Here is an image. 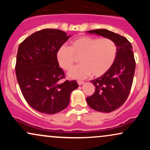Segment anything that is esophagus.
I'll use <instances>...</instances> for the list:
<instances>
[{"instance_id": "1", "label": "esophagus", "mask_w": 150, "mask_h": 150, "mask_svg": "<svg viewBox=\"0 0 150 150\" xmlns=\"http://www.w3.org/2000/svg\"><path fill=\"white\" fill-rule=\"evenodd\" d=\"M84 83H85V82H83V81H77V84H78L79 85H83Z\"/></svg>"}]
</instances>
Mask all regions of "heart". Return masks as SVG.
Returning <instances> with one entry per match:
<instances>
[{"label":"heart","mask_w":150,"mask_h":150,"mask_svg":"<svg viewBox=\"0 0 150 150\" xmlns=\"http://www.w3.org/2000/svg\"><path fill=\"white\" fill-rule=\"evenodd\" d=\"M117 55V46L108 38L82 36L70 42V46H62L56 53L58 64L65 70H70L80 58L82 64L68 73L70 77L84 79L92 74L101 77L112 67Z\"/></svg>","instance_id":"b5f03b06"}]
</instances>
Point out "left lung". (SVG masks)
I'll list each match as a JSON object with an SVG mask.
<instances>
[{"label":"left lung","instance_id":"left-lung-1","mask_svg":"<svg viewBox=\"0 0 150 150\" xmlns=\"http://www.w3.org/2000/svg\"><path fill=\"white\" fill-rule=\"evenodd\" d=\"M88 32L108 38L117 46L116 58L112 67L104 75L91 81L95 92L86 99L92 109L110 113L124 104L130 94L135 70L132 47L126 38L111 31L99 29Z\"/></svg>","mask_w":150,"mask_h":150}]
</instances>
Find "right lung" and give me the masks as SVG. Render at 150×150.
<instances>
[{
  "mask_svg": "<svg viewBox=\"0 0 150 150\" xmlns=\"http://www.w3.org/2000/svg\"><path fill=\"white\" fill-rule=\"evenodd\" d=\"M70 36L63 31L44 29L22 42L17 54L15 73L24 98L39 112L54 114L68 106L70 94L78 87L75 80H65L56 53Z\"/></svg>",
  "mask_w": 150,
  "mask_h": 150,
  "instance_id": "add662e5",
  "label": "right lung"
}]
</instances>
